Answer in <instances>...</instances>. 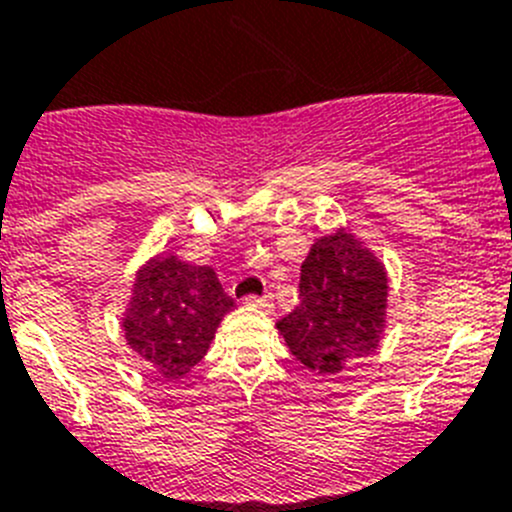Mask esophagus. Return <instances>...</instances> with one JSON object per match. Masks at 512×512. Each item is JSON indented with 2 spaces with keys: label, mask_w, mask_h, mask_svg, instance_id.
<instances>
[{
  "label": "esophagus",
  "mask_w": 512,
  "mask_h": 512,
  "mask_svg": "<svg viewBox=\"0 0 512 512\" xmlns=\"http://www.w3.org/2000/svg\"><path fill=\"white\" fill-rule=\"evenodd\" d=\"M246 305H248V307H256V310L271 312V307H274V300H271V295H264V297H248Z\"/></svg>",
  "instance_id": "esophagus-1"
}]
</instances>
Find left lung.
Returning a JSON list of instances; mask_svg holds the SVG:
<instances>
[{
  "mask_svg": "<svg viewBox=\"0 0 512 512\" xmlns=\"http://www.w3.org/2000/svg\"><path fill=\"white\" fill-rule=\"evenodd\" d=\"M390 274L348 225L320 235L302 261L300 302L277 323L300 364L320 377L374 354L387 325Z\"/></svg>",
  "mask_w": 512,
  "mask_h": 512,
  "instance_id": "1",
  "label": "left lung"
}]
</instances>
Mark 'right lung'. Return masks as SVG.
Masks as SVG:
<instances>
[{
	"instance_id": "right-lung-1",
	"label": "right lung",
	"mask_w": 512,
	"mask_h": 512,
	"mask_svg": "<svg viewBox=\"0 0 512 512\" xmlns=\"http://www.w3.org/2000/svg\"><path fill=\"white\" fill-rule=\"evenodd\" d=\"M233 307L210 266L158 251L135 271L120 328L135 354L174 382L205 359L217 325Z\"/></svg>"
}]
</instances>
